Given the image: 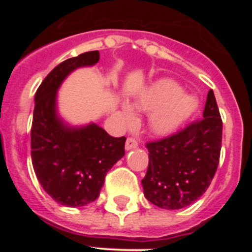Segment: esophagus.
<instances>
[{
    "label": "esophagus",
    "instance_id": "obj_1",
    "mask_svg": "<svg viewBox=\"0 0 252 252\" xmlns=\"http://www.w3.org/2000/svg\"><path fill=\"white\" fill-rule=\"evenodd\" d=\"M137 146H139V142H137V140L135 137H127L126 145H125L126 150H132V149H136Z\"/></svg>",
    "mask_w": 252,
    "mask_h": 252
}]
</instances>
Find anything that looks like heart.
I'll use <instances>...</instances> for the list:
<instances>
[{"label":"heart","instance_id":"obj_1","mask_svg":"<svg viewBox=\"0 0 252 252\" xmlns=\"http://www.w3.org/2000/svg\"><path fill=\"white\" fill-rule=\"evenodd\" d=\"M140 110L153 111L150 115V127L157 133L174 131L187 120L195 108V101L180 91V87L170 79H164L151 86L137 101ZM126 117H132L130 107H124Z\"/></svg>","mask_w":252,"mask_h":252}]
</instances>
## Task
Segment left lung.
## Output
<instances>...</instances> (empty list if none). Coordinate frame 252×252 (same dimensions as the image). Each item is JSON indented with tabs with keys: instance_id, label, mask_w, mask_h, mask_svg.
Listing matches in <instances>:
<instances>
[{
	"instance_id": "1",
	"label": "left lung",
	"mask_w": 252,
	"mask_h": 252,
	"mask_svg": "<svg viewBox=\"0 0 252 252\" xmlns=\"http://www.w3.org/2000/svg\"><path fill=\"white\" fill-rule=\"evenodd\" d=\"M222 146V119L209 90L203 117L160 140L146 142L149 166L141 180L146 199L164 209L194 203L212 182Z\"/></svg>"
}]
</instances>
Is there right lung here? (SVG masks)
<instances>
[{"instance_id": "add662e5", "label": "right lung", "mask_w": 252, "mask_h": 252, "mask_svg": "<svg viewBox=\"0 0 252 252\" xmlns=\"http://www.w3.org/2000/svg\"><path fill=\"white\" fill-rule=\"evenodd\" d=\"M88 51L55 66L39 86L31 125V160L37 180L58 203L82 207L98 198L107 171L125 155L126 137H113L97 125L69 128L55 113L60 83L78 66L93 65Z\"/></svg>"}]
</instances>
